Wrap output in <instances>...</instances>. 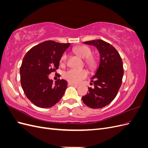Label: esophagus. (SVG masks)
<instances>
[{
	"mask_svg": "<svg viewBox=\"0 0 148 148\" xmlns=\"http://www.w3.org/2000/svg\"><path fill=\"white\" fill-rule=\"evenodd\" d=\"M68 85L69 86H74V87H77L78 86V85H77V84H73L71 83H69Z\"/></svg>",
	"mask_w": 148,
	"mask_h": 148,
	"instance_id": "esophagus-1",
	"label": "esophagus"
}]
</instances>
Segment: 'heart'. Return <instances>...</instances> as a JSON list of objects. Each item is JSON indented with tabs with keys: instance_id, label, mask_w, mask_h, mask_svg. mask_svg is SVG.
I'll return each instance as SVG.
<instances>
[{
	"instance_id": "obj_1",
	"label": "heart",
	"mask_w": 148,
	"mask_h": 148,
	"mask_svg": "<svg viewBox=\"0 0 148 148\" xmlns=\"http://www.w3.org/2000/svg\"><path fill=\"white\" fill-rule=\"evenodd\" d=\"M73 51L76 54L84 59L85 65L89 69H92L96 66L97 59L95 56L91 55L92 51L89 47L84 45L78 46L75 47ZM67 54L66 53H64L60 58V63L62 64H65ZM87 76L88 72L84 69H70L65 71L64 73V77L69 82L75 84L82 82L83 79L87 77Z\"/></svg>"
}]
</instances>
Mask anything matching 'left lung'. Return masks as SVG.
I'll list each match as a JSON object with an SVG mask.
<instances>
[{
	"mask_svg": "<svg viewBox=\"0 0 148 148\" xmlns=\"http://www.w3.org/2000/svg\"><path fill=\"white\" fill-rule=\"evenodd\" d=\"M83 43L97 47L100 53V64L95 75L91 78V82H93L95 88H88L89 92L82 97V100L90 108H102L114 99L122 85V60L116 49L103 40H92Z\"/></svg>",
	"mask_w": 148,
	"mask_h": 148,
	"instance_id": "8db88e82",
	"label": "left lung"
}]
</instances>
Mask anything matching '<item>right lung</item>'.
I'll list each match as a JSON object with an SVG mask.
<instances>
[{"instance_id":"add662e5","label":"right lung","mask_w":148,"mask_h":148,"mask_svg":"<svg viewBox=\"0 0 148 148\" xmlns=\"http://www.w3.org/2000/svg\"><path fill=\"white\" fill-rule=\"evenodd\" d=\"M70 45L46 41L33 47L23 57L20 69L21 87L36 106L51 107L64 95L67 82L58 79L53 84L49 75L59 69L61 56Z\"/></svg>"}]
</instances>
